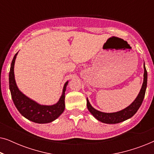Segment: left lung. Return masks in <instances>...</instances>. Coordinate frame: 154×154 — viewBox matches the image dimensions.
I'll return each instance as SVG.
<instances>
[{
	"instance_id": "obj_1",
	"label": "left lung",
	"mask_w": 154,
	"mask_h": 154,
	"mask_svg": "<svg viewBox=\"0 0 154 154\" xmlns=\"http://www.w3.org/2000/svg\"><path fill=\"white\" fill-rule=\"evenodd\" d=\"M144 82H143L142 89H141L138 96L137 97L135 100L128 106L127 108L124 109L123 110L118 111L116 113H103L94 109L91 105H90L89 101L87 99V107L88 111L93 115V116L102 123L107 124H115L123 122L127 120L135 114L143 102L144 98L145 92H146V88L147 85V71L144 64Z\"/></svg>"
}]
</instances>
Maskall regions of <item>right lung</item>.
<instances>
[{"label":"right lung","instance_id":"add662e5","mask_svg":"<svg viewBox=\"0 0 154 154\" xmlns=\"http://www.w3.org/2000/svg\"><path fill=\"white\" fill-rule=\"evenodd\" d=\"M18 52L12 61L9 73V86L12 99L21 114L29 121L37 123H48L54 121L63 113L65 108V91L68 81L65 83L63 92L59 102L52 106L40 105L25 96L19 90L16 85L14 75V65Z\"/></svg>","mask_w":154,"mask_h":154}]
</instances>
